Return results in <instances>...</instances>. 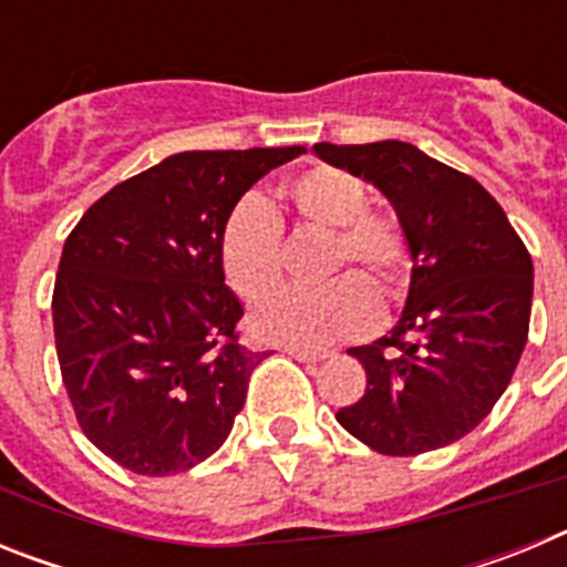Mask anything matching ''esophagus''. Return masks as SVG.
Returning a JSON list of instances; mask_svg holds the SVG:
<instances>
[{
  "label": "esophagus",
  "instance_id": "obj_1",
  "mask_svg": "<svg viewBox=\"0 0 567 567\" xmlns=\"http://www.w3.org/2000/svg\"><path fill=\"white\" fill-rule=\"evenodd\" d=\"M287 354H292L300 363H320V360L329 358L327 349H303V346H289Z\"/></svg>",
  "mask_w": 567,
  "mask_h": 567
}]
</instances>
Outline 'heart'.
Instances as JSON below:
<instances>
[{"label":"heart","instance_id":"obj_1","mask_svg":"<svg viewBox=\"0 0 567 567\" xmlns=\"http://www.w3.org/2000/svg\"><path fill=\"white\" fill-rule=\"evenodd\" d=\"M284 198L303 229L329 235L323 278L354 267L318 292H287L255 309V338L284 346H329L372 332L378 303L398 300L409 284V238L392 213L369 207L365 184L349 169L315 164L284 184ZM221 267L227 284L249 303L284 284V229L258 198H244L221 227Z\"/></svg>","mask_w":567,"mask_h":567}]
</instances>
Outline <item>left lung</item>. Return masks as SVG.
I'll use <instances>...</instances> for the list:
<instances>
[{
	"instance_id": "obj_1",
	"label": "left lung",
	"mask_w": 567,
	"mask_h": 567,
	"mask_svg": "<svg viewBox=\"0 0 567 567\" xmlns=\"http://www.w3.org/2000/svg\"><path fill=\"white\" fill-rule=\"evenodd\" d=\"M312 153L389 198L412 258L392 332L349 349L365 394L338 423L378 454L443 449L480 425L517 369L534 298L528 249L483 184L414 144L323 142Z\"/></svg>"
}]
</instances>
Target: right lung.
<instances>
[{
    "instance_id": "add662e5",
    "label": "right lung",
    "mask_w": 567,
    "mask_h": 567,
    "mask_svg": "<svg viewBox=\"0 0 567 567\" xmlns=\"http://www.w3.org/2000/svg\"><path fill=\"white\" fill-rule=\"evenodd\" d=\"M300 153H175L115 184L64 240L53 289L64 389L90 443L133 474H182L233 432L264 354L238 343L221 227Z\"/></svg>"
}]
</instances>
